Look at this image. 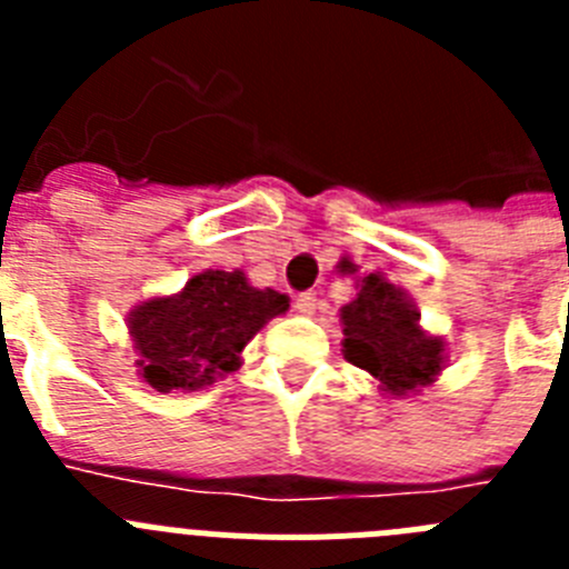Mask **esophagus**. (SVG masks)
Masks as SVG:
<instances>
[{
    "instance_id": "34e87169",
    "label": "esophagus",
    "mask_w": 569,
    "mask_h": 569,
    "mask_svg": "<svg viewBox=\"0 0 569 569\" xmlns=\"http://www.w3.org/2000/svg\"><path fill=\"white\" fill-rule=\"evenodd\" d=\"M316 308H319V296L316 293H301L299 299H296V310H299L301 316H313Z\"/></svg>"
}]
</instances>
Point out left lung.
<instances>
[{
    "mask_svg": "<svg viewBox=\"0 0 569 569\" xmlns=\"http://www.w3.org/2000/svg\"><path fill=\"white\" fill-rule=\"evenodd\" d=\"M341 353L379 385L387 399L419 396L450 361V341L421 325L416 301L381 270L356 279V296L339 308Z\"/></svg>",
    "mask_w": 569,
    "mask_h": 569,
    "instance_id": "8db88e82",
    "label": "left lung"
}]
</instances>
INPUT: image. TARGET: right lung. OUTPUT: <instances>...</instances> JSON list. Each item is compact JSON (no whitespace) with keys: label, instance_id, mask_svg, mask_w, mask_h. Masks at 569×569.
I'll list each match as a JSON object with an SVG mask.
<instances>
[{"label":"right lung","instance_id":"right-lung-1","mask_svg":"<svg viewBox=\"0 0 569 569\" xmlns=\"http://www.w3.org/2000/svg\"><path fill=\"white\" fill-rule=\"evenodd\" d=\"M290 299L253 288L241 270H202L182 290L136 301L124 316L136 350V376L156 393H193L228 379L241 350Z\"/></svg>","mask_w":569,"mask_h":569}]
</instances>
